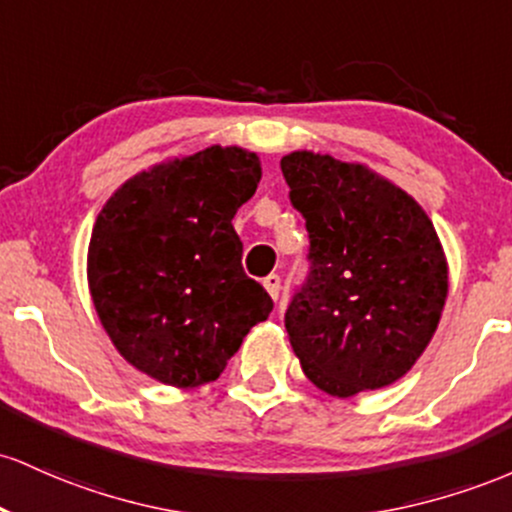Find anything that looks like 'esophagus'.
I'll return each mask as SVG.
<instances>
[{
  "mask_svg": "<svg viewBox=\"0 0 512 512\" xmlns=\"http://www.w3.org/2000/svg\"><path fill=\"white\" fill-rule=\"evenodd\" d=\"M263 287H266L268 295H271L273 300H278L280 297V275H275V273L266 275V278H263Z\"/></svg>",
  "mask_w": 512,
  "mask_h": 512,
  "instance_id": "34e87169",
  "label": "esophagus"
}]
</instances>
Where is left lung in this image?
Instances as JSON below:
<instances>
[{
	"instance_id": "obj_1",
	"label": "left lung",
	"mask_w": 512,
	"mask_h": 512,
	"mask_svg": "<svg viewBox=\"0 0 512 512\" xmlns=\"http://www.w3.org/2000/svg\"><path fill=\"white\" fill-rule=\"evenodd\" d=\"M309 234V268L285 312L304 375L333 396L380 389L411 370L438 329L447 263L421 205L360 164L280 159Z\"/></svg>"
}]
</instances>
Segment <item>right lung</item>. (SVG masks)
I'll use <instances>...</instances> for the list:
<instances>
[{"instance_id":"add662e5","label":"right lung","mask_w":512,"mask_h":512,"mask_svg":"<svg viewBox=\"0 0 512 512\" xmlns=\"http://www.w3.org/2000/svg\"><path fill=\"white\" fill-rule=\"evenodd\" d=\"M261 181L254 152L210 147L113 193L89 241V287L130 365L174 387L212 382L273 312L241 268L232 217Z\"/></svg>"}]
</instances>
